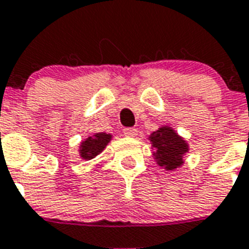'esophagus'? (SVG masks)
<instances>
[{
  "instance_id": "obj_1",
  "label": "esophagus",
  "mask_w": 249,
  "mask_h": 249,
  "mask_svg": "<svg viewBox=\"0 0 249 249\" xmlns=\"http://www.w3.org/2000/svg\"><path fill=\"white\" fill-rule=\"evenodd\" d=\"M124 134L126 135V137H130V138H134V137H137L138 135V130L134 128H125L124 129Z\"/></svg>"
}]
</instances>
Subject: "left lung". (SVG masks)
<instances>
[{
    "instance_id": "8db88e82",
    "label": "left lung",
    "mask_w": 249,
    "mask_h": 249,
    "mask_svg": "<svg viewBox=\"0 0 249 249\" xmlns=\"http://www.w3.org/2000/svg\"><path fill=\"white\" fill-rule=\"evenodd\" d=\"M152 144L153 159L166 171L183 166L184 156L189 152V143L169 125L160 126L148 137Z\"/></svg>"
}]
</instances>
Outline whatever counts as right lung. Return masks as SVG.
Listing matches in <instances>:
<instances>
[{"instance_id": "right-lung-1", "label": "right lung", "mask_w": 249, "mask_h": 249, "mask_svg": "<svg viewBox=\"0 0 249 249\" xmlns=\"http://www.w3.org/2000/svg\"><path fill=\"white\" fill-rule=\"evenodd\" d=\"M111 139L112 134H107V133H94L88 138L83 139L79 144V157L86 161L94 159L101 152H104V149L111 142Z\"/></svg>"}]
</instances>
